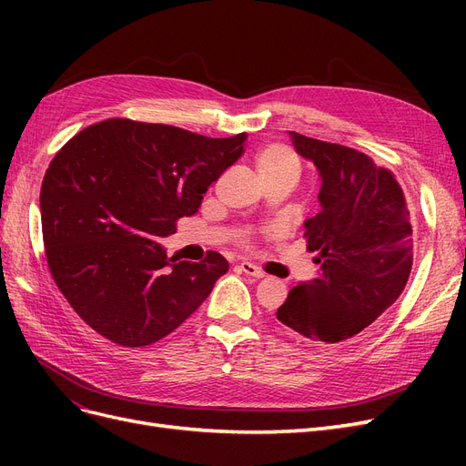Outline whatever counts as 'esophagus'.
Listing matches in <instances>:
<instances>
[{"label": "esophagus", "mask_w": 466, "mask_h": 466, "mask_svg": "<svg viewBox=\"0 0 466 466\" xmlns=\"http://www.w3.org/2000/svg\"><path fill=\"white\" fill-rule=\"evenodd\" d=\"M238 270L245 272V274H247V276H250V278H257V279L264 278V272L260 270V268H258V266H255L252 262H247V260H243L241 264H238Z\"/></svg>", "instance_id": "1"}]
</instances>
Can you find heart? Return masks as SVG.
I'll return each mask as SVG.
<instances>
[{"mask_svg":"<svg viewBox=\"0 0 466 466\" xmlns=\"http://www.w3.org/2000/svg\"><path fill=\"white\" fill-rule=\"evenodd\" d=\"M258 173L266 187L284 185L289 187L299 177V157L286 144H268L255 157Z\"/></svg>","mask_w":466,"mask_h":466,"instance_id":"obj_1","label":"heart"}]
</instances>
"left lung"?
Listing matches in <instances>:
<instances>
[{"mask_svg": "<svg viewBox=\"0 0 466 466\" xmlns=\"http://www.w3.org/2000/svg\"><path fill=\"white\" fill-rule=\"evenodd\" d=\"M289 137L320 177V209L305 221L320 268L289 289L276 317L309 340L336 344L400 298L414 260L410 211L392 173L365 153L298 132Z\"/></svg>", "mask_w": 466, "mask_h": 466, "instance_id": "obj_1", "label": "left lung"}]
</instances>
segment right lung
Returning a JSON list of instances; mask_svg holds the SVG:
<instances>
[{
    "instance_id": "1",
    "label": "right lung",
    "mask_w": 466,
    "mask_h": 466,
    "mask_svg": "<svg viewBox=\"0 0 466 466\" xmlns=\"http://www.w3.org/2000/svg\"><path fill=\"white\" fill-rule=\"evenodd\" d=\"M245 142L247 134L206 137L110 118L56 153L40 188L46 260L93 330L126 348L149 346L208 299L229 262L216 250L178 262L159 241L198 211Z\"/></svg>"
}]
</instances>
